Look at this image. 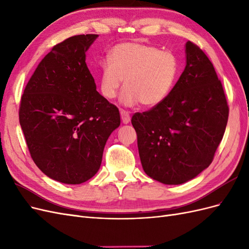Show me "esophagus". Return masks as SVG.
<instances>
[{
	"label": "esophagus",
	"mask_w": 249,
	"mask_h": 249,
	"mask_svg": "<svg viewBox=\"0 0 249 249\" xmlns=\"http://www.w3.org/2000/svg\"><path fill=\"white\" fill-rule=\"evenodd\" d=\"M120 115H122V120L124 124H129L130 120H131V116H130V113L127 111L124 110H120Z\"/></svg>",
	"instance_id": "34e87169"
}]
</instances>
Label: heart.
<instances>
[{
  "label": "heart",
  "instance_id": "b5f03b06",
  "mask_svg": "<svg viewBox=\"0 0 249 249\" xmlns=\"http://www.w3.org/2000/svg\"><path fill=\"white\" fill-rule=\"evenodd\" d=\"M178 70V59L169 51L141 42H123L100 65V91L105 99L113 100L124 80L122 101L125 106L141 103L156 107L169 95Z\"/></svg>",
  "mask_w": 249,
  "mask_h": 249
}]
</instances>
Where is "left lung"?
<instances>
[{"mask_svg": "<svg viewBox=\"0 0 249 249\" xmlns=\"http://www.w3.org/2000/svg\"><path fill=\"white\" fill-rule=\"evenodd\" d=\"M187 64L163 103L135 113L141 164L166 185L192 179L212 163L229 119V105L212 62L196 44L186 43Z\"/></svg>", "mask_w": 249, "mask_h": 249, "instance_id": "obj_1", "label": "left lung"}]
</instances>
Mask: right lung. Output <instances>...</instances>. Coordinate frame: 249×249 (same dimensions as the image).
<instances>
[{"label": "right lung", "instance_id": "1", "mask_svg": "<svg viewBox=\"0 0 249 249\" xmlns=\"http://www.w3.org/2000/svg\"><path fill=\"white\" fill-rule=\"evenodd\" d=\"M97 36L76 35L53 47L20 99L19 124L31 158L44 175L64 184L95 175L120 124L118 108L96 91L85 61Z\"/></svg>", "mask_w": 249, "mask_h": 249}]
</instances>
